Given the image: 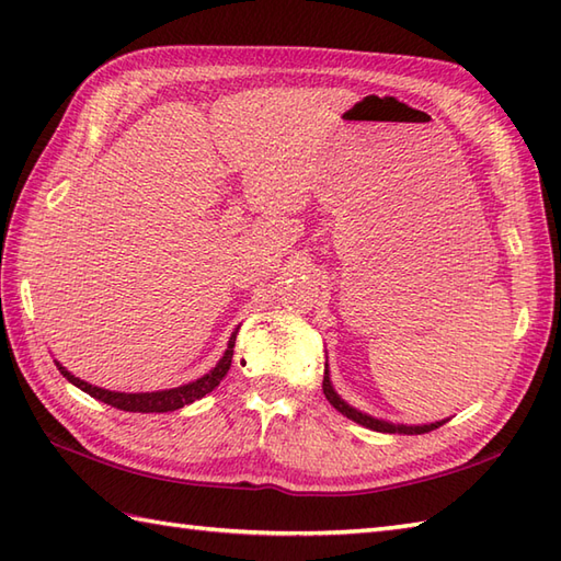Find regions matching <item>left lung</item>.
<instances>
[{
    "label": "left lung",
    "instance_id": "1",
    "mask_svg": "<svg viewBox=\"0 0 561 561\" xmlns=\"http://www.w3.org/2000/svg\"><path fill=\"white\" fill-rule=\"evenodd\" d=\"M323 392L325 398L330 400L332 408H335L337 412H342L347 420L362 424L366 428H374V432H383V434H426V432H434V428H438L440 424H446L448 420H440V422H432V424H392V422H386V420H378V416H371L366 414L362 410L352 408L350 402H344L340 396L335 386H332L330 380V368L325 364V376H323Z\"/></svg>",
    "mask_w": 561,
    "mask_h": 561
}]
</instances>
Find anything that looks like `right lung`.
<instances>
[{
	"label": "right lung",
	"mask_w": 561,
	"mask_h": 561,
	"mask_svg": "<svg viewBox=\"0 0 561 561\" xmlns=\"http://www.w3.org/2000/svg\"><path fill=\"white\" fill-rule=\"evenodd\" d=\"M241 328V325H238ZM238 328L231 332L229 337V347H226L224 356L217 362V366L211 368L209 374L199 376L197 380H190L185 386H178V388H169V390H153V392H117V390H105L99 386H91L87 380L77 378L75 374H69L67 368L55 362L59 374H62L71 386H77L79 390L89 392L91 398H96L105 404H111V408L117 410H125V412H173V410H181L185 404L195 402L199 398H205L207 392H211L221 383V378L229 374L231 368V359H233V347H236V335H238Z\"/></svg>",
	"instance_id": "right-lung-1"
}]
</instances>
